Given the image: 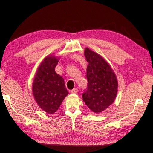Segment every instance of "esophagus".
<instances>
[{
    "label": "esophagus",
    "mask_w": 153,
    "mask_h": 153,
    "mask_svg": "<svg viewBox=\"0 0 153 153\" xmlns=\"http://www.w3.org/2000/svg\"><path fill=\"white\" fill-rule=\"evenodd\" d=\"M71 92V94H77V92H78V89L74 88L73 89H72Z\"/></svg>",
    "instance_id": "34e87169"
}]
</instances>
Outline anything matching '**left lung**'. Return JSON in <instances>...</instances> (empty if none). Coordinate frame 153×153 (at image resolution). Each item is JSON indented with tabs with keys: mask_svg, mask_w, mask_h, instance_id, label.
Segmentation results:
<instances>
[{
	"mask_svg": "<svg viewBox=\"0 0 153 153\" xmlns=\"http://www.w3.org/2000/svg\"><path fill=\"white\" fill-rule=\"evenodd\" d=\"M87 87L82 94L85 103L94 112L107 108L116 97L118 82L111 67L101 56L85 48Z\"/></svg>",
	"mask_w": 153,
	"mask_h": 153,
	"instance_id": "8db88e82",
	"label": "left lung"
}]
</instances>
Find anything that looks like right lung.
Returning a JSON list of instances; mask_svg holds the SVG:
<instances>
[{
  "label": "right lung",
  "mask_w": 153,
  "mask_h": 153,
  "mask_svg": "<svg viewBox=\"0 0 153 153\" xmlns=\"http://www.w3.org/2000/svg\"><path fill=\"white\" fill-rule=\"evenodd\" d=\"M58 59L48 56L39 67L32 85L35 100L49 114H53L61 105L68 92L64 79L55 71Z\"/></svg>",
  "instance_id": "add662e5"
}]
</instances>
